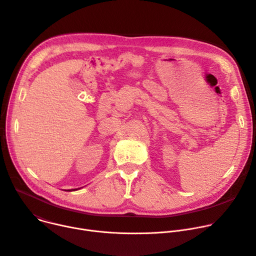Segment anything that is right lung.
<instances>
[{"label":"right lung","mask_w":256,"mask_h":256,"mask_svg":"<svg viewBox=\"0 0 256 256\" xmlns=\"http://www.w3.org/2000/svg\"><path fill=\"white\" fill-rule=\"evenodd\" d=\"M82 188H78V189H70V190H65V191H67V192H72V191H76V190L82 189Z\"/></svg>","instance_id":"obj_1"}]
</instances>
